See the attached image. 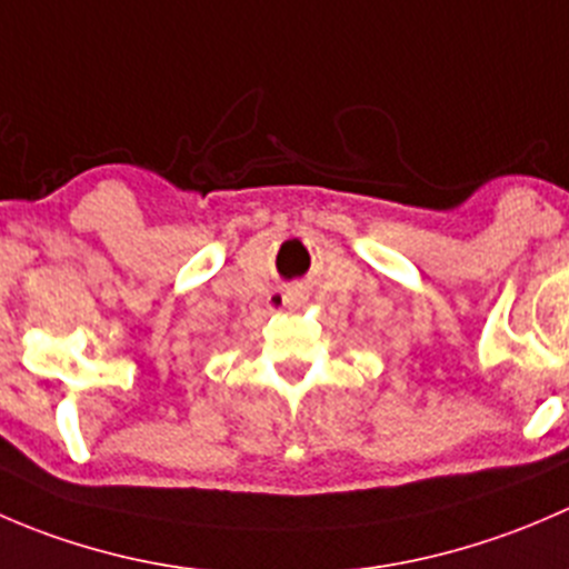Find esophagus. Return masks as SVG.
I'll use <instances>...</instances> for the list:
<instances>
[{"mask_svg":"<svg viewBox=\"0 0 569 569\" xmlns=\"http://www.w3.org/2000/svg\"><path fill=\"white\" fill-rule=\"evenodd\" d=\"M301 292H284V296H282V301H284V307H292V303H298V301H301Z\"/></svg>","mask_w":569,"mask_h":569,"instance_id":"1","label":"esophagus"}]
</instances>
